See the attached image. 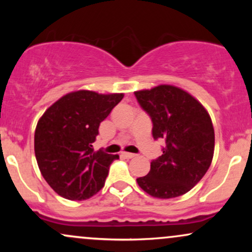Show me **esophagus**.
<instances>
[{"label":"esophagus","mask_w":252,"mask_h":252,"mask_svg":"<svg viewBox=\"0 0 252 252\" xmlns=\"http://www.w3.org/2000/svg\"><path fill=\"white\" fill-rule=\"evenodd\" d=\"M122 156H124V158H135L136 154H132V153L123 152V153H122Z\"/></svg>","instance_id":"1"}]
</instances>
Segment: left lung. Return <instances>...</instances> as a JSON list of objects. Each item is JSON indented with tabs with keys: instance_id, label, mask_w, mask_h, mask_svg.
Returning a JSON list of instances; mask_svg holds the SVG:
<instances>
[{
	"instance_id": "obj_1",
	"label": "left lung",
	"mask_w": 252,
	"mask_h": 252,
	"mask_svg": "<svg viewBox=\"0 0 252 252\" xmlns=\"http://www.w3.org/2000/svg\"><path fill=\"white\" fill-rule=\"evenodd\" d=\"M153 121V137L166 142L148 175L136 179L149 195L170 199L187 193L209 170L215 154V129L205 106L186 90L161 84L135 91Z\"/></svg>"
}]
</instances>
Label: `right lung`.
Returning <instances> with one entry per match:
<instances>
[{"mask_svg":"<svg viewBox=\"0 0 252 252\" xmlns=\"http://www.w3.org/2000/svg\"><path fill=\"white\" fill-rule=\"evenodd\" d=\"M124 94L78 90L63 94L43 112L34 134L37 166L57 194L86 200L103 189L118 155L94 152L98 128Z\"/></svg>","mask_w":252,"mask_h":252,"instance_id":"obj_1","label":"right lung"}]
</instances>
